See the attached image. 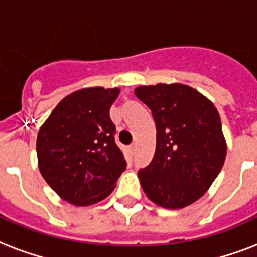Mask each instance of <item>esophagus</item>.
Returning a JSON list of instances; mask_svg holds the SVG:
<instances>
[{
	"label": "esophagus",
	"mask_w": 257,
	"mask_h": 257,
	"mask_svg": "<svg viewBox=\"0 0 257 257\" xmlns=\"http://www.w3.org/2000/svg\"><path fill=\"white\" fill-rule=\"evenodd\" d=\"M129 151H131L132 153H135V151H136V144L129 145Z\"/></svg>",
	"instance_id": "obj_1"
}]
</instances>
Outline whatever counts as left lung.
Returning <instances> with one entry per match:
<instances>
[{
	"label": "left lung",
	"instance_id": "obj_1",
	"mask_svg": "<svg viewBox=\"0 0 257 257\" xmlns=\"http://www.w3.org/2000/svg\"><path fill=\"white\" fill-rule=\"evenodd\" d=\"M135 94L152 112L156 151L139 171L148 199L168 209L195 203L224 165L227 144L215 105L183 84L139 86Z\"/></svg>",
	"mask_w": 257,
	"mask_h": 257
}]
</instances>
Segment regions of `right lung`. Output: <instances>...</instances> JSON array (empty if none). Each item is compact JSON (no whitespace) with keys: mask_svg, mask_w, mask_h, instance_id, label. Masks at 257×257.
I'll return each mask as SVG.
<instances>
[{"mask_svg":"<svg viewBox=\"0 0 257 257\" xmlns=\"http://www.w3.org/2000/svg\"><path fill=\"white\" fill-rule=\"evenodd\" d=\"M118 93L120 89L101 86L77 90L60 101L40 128V172L73 205H92L108 197L126 168L109 117Z\"/></svg>","mask_w":257,"mask_h":257,"instance_id":"obj_1","label":"right lung"}]
</instances>
